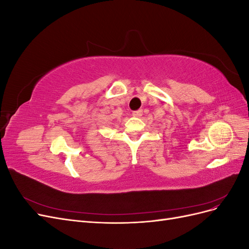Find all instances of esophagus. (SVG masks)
<instances>
[{"mask_svg":"<svg viewBox=\"0 0 249 249\" xmlns=\"http://www.w3.org/2000/svg\"><path fill=\"white\" fill-rule=\"evenodd\" d=\"M142 115V110H137L133 112V116L135 117H140Z\"/></svg>","mask_w":249,"mask_h":249,"instance_id":"esophagus-1","label":"esophagus"}]
</instances>
